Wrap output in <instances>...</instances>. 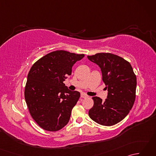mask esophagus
<instances>
[{"mask_svg":"<svg viewBox=\"0 0 156 156\" xmlns=\"http://www.w3.org/2000/svg\"><path fill=\"white\" fill-rule=\"evenodd\" d=\"M88 96L87 94H85L84 93H82L81 94V98H87Z\"/></svg>","mask_w":156,"mask_h":156,"instance_id":"34e87169","label":"esophagus"}]
</instances>
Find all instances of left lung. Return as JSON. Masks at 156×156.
<instances>
[{
	"label": "left lung",
	"mask_w": 156,
	"mask_h": 156,
	"mask_svg": "<svg viewBox=\"0 0 156 156\" xmlns=\"http://www.w3.org/2000/svg\"><path fill=\"white\" fill-rule=\"evenodd\" d=\"M88 59L100 67L102 80L107 89V97L102 101L92 97L94 105L88 112L97 123L112 126L121 121L133 107L137 87L136 76L130 63L110 53L88 55Z\"/></svg>",
	"instance_id": "1"
}]
</instances>
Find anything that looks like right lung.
<instances>
[{"mask_svg":"<svg viewBox=\"0 0 156 156\" xmlns=\"http://www.w3.org/2000/svg\"><path fill=\"white\" fill-rule=\"evenodd\" d=\"M84 57L64 50L52 51L32 66L27 76L25 98L29 112L40 127L56 131L68 124L80 93L64 82L75 63Z\"/></svg>","mask_w":156,"mask_h":156,"instance_id":"add662e5","label":"right lung"}]
</instances>
